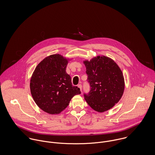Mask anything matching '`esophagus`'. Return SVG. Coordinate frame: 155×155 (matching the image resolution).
<instances>
[{
    "label": "esophagus",
    "mask_w": 155,
    "mask_h": 155,
    "mask_svg": "<svg viewBox=\"0 0 155 155\" xmlns=\"http://www.w3.org/2000/svg\"><path fill=\"white\" fill-rule=\"evenodd\" d=\"M78 87L79 88L80 90L82 91V85H81V84H79V85H78Z\"/></svg>",
    "instance_id": "esophagus-1"
}]
</instances>
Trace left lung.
<instances>
[{
  "mask_svg": "<svg viewBox=\"0 0 155 155\" xmlns=\"http://www.w3.org/2000/svg\"><path fill=\"white\" fill-rule=\"evenodd\" d=\"M91 90L85 100L94 110L104 112L120 100L125 89L124 78L119 67L110 58L102 55L85 60Z\"/></svg>",
  "mask_w": 155,
  "mask_h": 155,
  "instance_id": "obj_1",
  "label": "left lung"
}]
</instances>
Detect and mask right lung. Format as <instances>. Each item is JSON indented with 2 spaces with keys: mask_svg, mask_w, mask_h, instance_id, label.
<instances>
[{
  "mask_svg": "<svg viewBox=\"0 0 155 155\" xmlns=\"http://www.w3.org/2000/svg\"><path fill=\"white\" fill-rule=\"evenodd\" d=\"M69 60L60 54L51 55L38 64L32 74L31 94L38 106L47 113L59 114L74 95L81 93L78 87L72 85L66 73Z\"/></svg>",
  "mask_w": 155,
  "mask_h": 155,
  "instance_id": "add662e5",
  "label": "right lung"
}]
</instances>
